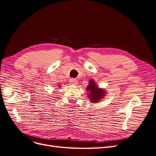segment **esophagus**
Wrapping results in <instances>:
<instances>
[{
	"instance_id": "34e87169",
	"label": "esophagus",
	"mask_w": 156,
	"mask_h": 156,
	"mask_svg": "<svg viewBox=\"0 0 156 156\" xmlns=\"http://www.w3.org/2000/svg\"><path fill=\"white\" fill-rule=\"evenodd\" d=\"M70 84H73V85H76V84H77V83L76 79H73V78L70 79Z\"/></svg>"
}]
</instances>
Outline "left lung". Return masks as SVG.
I'll return each mask as SVG.
<instances>
[{
    "label": "left lung",
    "instance_id": "8db88e82",
    "mask_svg": "<svg viewBox=\"0 0 156 156\" xmlns=\"http://www.w3.org/2000/svg\"><path fill=\"white\" fill-rule=\"evenodd\" d=\"M89 85L87 87V91H89L88 97L90 98V101L92 103H97L104 96V92L102 89H100L96 86L95 81L93 80H90L89 83Z\"/></svg>",
    "mask_w": 156,
    "mask_h": 156
}]
</instances>
